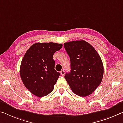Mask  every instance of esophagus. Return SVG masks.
<instances>
[{"label":"esophagus","mask_w":123,"mask_h":123,"mask_svg":"<svg viewBox=\"0 0 123 123\" xmlns=\"http://www.w3.org/2000/svg\"><path fill=\"white\" fill-rule=\"evenodd\" d=\"M60 73H61V75L63 76L64 75H65V71H64V70H62V71L60 72Z\"/></svg>","instance_id":"1"}]
</instances>
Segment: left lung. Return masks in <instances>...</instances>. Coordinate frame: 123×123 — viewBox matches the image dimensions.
<instances>
[{
    "mask_svg": "<svg viewBox=\"0 0 123 123\" xmlns=\"http://www.w3.org/2000/svg\"><path fill=\"white\" fill-rule=\"evenodd\" d=\"M64 47L71 68L65 78L75 94L88 96L102 81L104 70L100 56L92 46L83 40L65 43Z\"/></svg>",
    "mask_w": 123,
    "mask_h": 123,
    "instance_id": "8db88e82",
    "label": "left lung"
}]
</instances>
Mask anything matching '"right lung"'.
I'll list each match as a JSON object with an SVG mask.
<instances>
[{
	"label": "right lung",
	"instance_id": "add662e5",
	"mask_svg": "<svg viewBox=\"0 0 123 123\" xmlns=\"http://www.w3.org/2000/svg\"><path fill=\"white\" fill-rule=\"evenodd\" d=\"M62 47V44L37 43L25 54L19 74L23 84L32 94L42 97L54 90L60 73L54 68L52 56Z\"/></svg>",
	"mask_w": 123,
	"mask_h": 123
}]
</instances>
